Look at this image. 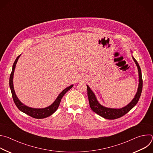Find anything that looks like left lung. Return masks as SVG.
<instances>
[{"instance_id": "1", "label": "left lung", "mask_w": 153, "mask_h": 153, "mask_svg": "<svg viewBox=\"0 0 153 153\" xmlns=\"http://www.w3.org/2000/svg\"><path fill=\"white\" fill-rule=\"evenodd\" d=\"M134 61L135 62L139 71V84L137 92L133 99V100L128 105L126 106L120 108V109H112V108H108L102 106L97 100L94 94L91 91L90 87L86 85L87 86V94H88V97L89 100L90 106L91 110L97 114L98 115L100 116L101 117L106 119H110L113 120L116 119L120 118L128 113L131 109L137 104L138 102L139 98L140 97L142 91V87H143V80L142 77V73L141 70L139 63H137V60L133 57Z\"/></svg>"}]
</instances>
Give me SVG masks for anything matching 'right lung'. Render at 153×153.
<instances>
[{"label": "right lung", "instance_id": "obj_1", "mask_svg": "<svg viewBox=\"0 0 153 153\" xmlns=\"http://www.w3.org/2000/svg\"><path fill=\"white\" fill-rule=\"evenodd\" d=\"M20 55H19L16 59V60L14 61L13 65V69H12V71L11 73L10 74V87L11 89V94H12V97L14 100V102L15 103V105H16V106L18 108L19 110L20 111H21L22 112H23L24 113H25L26 114L35 118V119H43V118H46L48 117V116L52 115L57 110V108L60 105V103L61 102V99L63 97V96L65 94L68 90H70L72 87L73 86V85H71L69 87H67V88H65L63 91H62V92L59 95V96L57 97V98L56 99V100L54 101V102L50 105V106L45 108H42V109H36V108H30L28 107L27 106H25V105H24L23 103H22L20 102V101L18 99V98L17 97L16 94H15V91L14 90V87H13V75H14V70L16 68V65L17 63V62L18 60V59L19 58Z\"/></svg>", "mask_w": 153, "mask_h": 153}]
</instances>
